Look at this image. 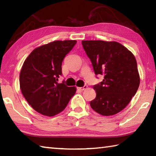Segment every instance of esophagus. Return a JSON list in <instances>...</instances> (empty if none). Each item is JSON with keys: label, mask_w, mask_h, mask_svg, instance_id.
I'll list each match as a JSON object with an SVG mask.
<instances>
[{"label": "esophagus", "mask_w": 156, "mask_h": 156, "mask_svg": "<svg viewBox=\"0 0 156 156\" xmlns=\"http://www.w3.org/2000/svg\"><path fill=\"white\" fill-rule=\"evenodd\" d=\"M87 86L84 85V87H77V89H78V90H79V91H83V90H84V89H87Z\"/></svg>", "instance_id": "34e87169"}]
</instances>
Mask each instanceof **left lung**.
<instances>
[{"label":"left lung","instance_id":"1","mask_svg":"<svg viewBox=\"0 0 156 156\" xmlns=\"http://www.w3.org/2000/svg\"><path fill=\"white\" fill-rule=\"evenodd\" d=\"M96 75H103L94 86L96 97L90 102L95 112L105 116L115 115L127 106L139 87L140 75L132 52L115 41H83Z\"/></svg>","mask_w":156,"mask_h":156}]
</instances>
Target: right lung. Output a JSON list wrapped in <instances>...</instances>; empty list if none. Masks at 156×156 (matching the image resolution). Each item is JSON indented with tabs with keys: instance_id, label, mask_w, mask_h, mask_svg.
I'll use <instances>...</instances> for the list:
<instances>
[{
	"instance_id": "add662e5",
	"label": "right lung",
	"mask_w": 156,
	"mask_h": 156,
	"mask_svg": "<svg viewBox=\"0 0 156 156\" xmlns=\"http://www.w3.org/2000/svg\"><path fill=\"white\" fill-rule=\"evenodd\" d=\"M76 41H56L36 47L25 59L20 73L23 96L41 114L54 116L62 112L76 94V87L58 83L62 62Z\"/></svg>"
}]
</instances>
